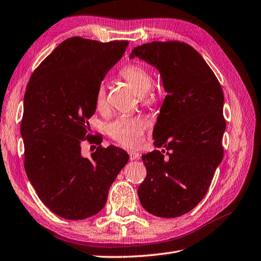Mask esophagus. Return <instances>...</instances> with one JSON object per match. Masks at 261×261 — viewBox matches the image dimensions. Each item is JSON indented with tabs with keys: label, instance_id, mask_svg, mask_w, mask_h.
<instances>
[{
	"label": "esophagus",
	"instance_id": "34e87169",
	"mask_svg": "<svg viewBox=\"0 0 261 261\" xmlns=\"http://www.w3.org/2000/svg\"><path fill=\"white\" fill-rule=\"evenodd\" d=\"M128 154H129V160H130V161L137 160V159H139V158H140L139 152H136V151H129Z\"/></svg>",
	"mask_w": 261,
	"mask_h": 261
}]
</instances>
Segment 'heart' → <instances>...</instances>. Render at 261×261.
<instances>
[{
	"label": "heart",
	"instance_id": "b5f03b06",
	"mask_svg": "<svg viewBox=\"0 0 261 261\" xmlns=\"http://www.w3.org/2000/svg\"><path fill=\"white\" fill-rule=\"evenodd\" d=\"M121 76L138 93H141L147 103L154 100V92L151 87V76L148 70L136 63H130L121 69ZM107 102V87L102 82L96 92V106L98 109L105 108ZM147 128V122L141 117H120L108 125V133L118 144L124 147H137Z\"/></svg>",
	"mask_w": 261,
	"mask_h": 261
}]
</instances>
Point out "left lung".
<instances>
[{
  "label": "left lung",
  "mask_w": 261,
  "mask_h": 261,
  "mask_svg": "<svg viewBox=\"0 0 261 261\" xmlns=\"http://www.w3.org/2000/svg\"><path fill=\"white\" fill-rule=\"evenodd\" d=\"M136 57L159 70L167 92L152 133L153 145L162 150L141 156L147 176L138 197L151 215L176 218L202 200L222 161L223 91L206 61L187 43H145L134 48L129 59Z\"/></svg>",
  "instance_id": "left-lung-1"
}]
</instances>
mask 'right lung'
Returning a JSON list of instances; mask_svg holds the SVG:
<instances>
[{
    "label": "right lung",
    "instance_id": "right-lung-1",
    "mask_svg": "<svg viewBox=\"0 0 261 261\" xmlns=\"http://www.w3.org/2000/svg\"><path fill=\"white\" fill-rule=\"evenodd\" d=\"M127 45L72 37L30 77L20 125L25 170L39 198L59 217L84 220L97 215L129 159L114 146H100L84 158L81 146L96 140L87 130L96 112L98 86Z\"/></svg>",
    "mask_w": 261,
    "mask_h": 261
}]
</instances>
